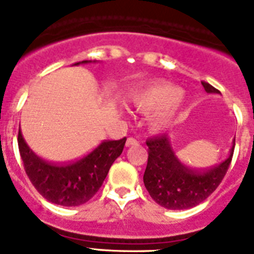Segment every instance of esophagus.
<instances>
[{"mask_svg":"<svg viewBox=\"0 0 254 254\" xmlns=\"http://www.w3.org/2000/svg\"><path fill=\"white\" fill-rule=\"evenodd\" d=\"M138 141L136 140V138L133 137H128L127 138V141H126V146L128 147V146H133V145H137Z\"/></svg>","mask_w":254,"mask_h":254,"instance_id":"esophagus-1","label":"esophagus"}]
</instances>
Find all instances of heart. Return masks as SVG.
<instances>
[{
    "label": "heart",
    "instance_id": "obj_1",
    "mask_svg": "<svg viewBox=\"0 0 254 254\" xmlns=\"http://www.w3.org/2000/svg\"><path fill=\"white\" fill-rule=\"evenodd\" d=\"M183 89L170 82H159L134 91L128 98L136 111L151 116V126L165 128L174 121L183 96Z\"/></svg>",
    "mask_w": 254,
    "mask_h": 254
}]
</instances>
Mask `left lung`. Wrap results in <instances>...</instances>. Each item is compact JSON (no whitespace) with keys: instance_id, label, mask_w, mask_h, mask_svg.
I'll use <instances>...</instances> for the list:
<instances>
[{"instance_id":"obj_1","label":"left lung","mask_w":254,"mask_h":254,"mask_svg":"<svg viewBox=\"0 0 254 254\" xmlns=\"http://www.w3.org/2000/svg\"><path fill=\"white\" fill-rule=\"evenodd\" d=\"M206 93L220 94L202 81ZM149 158L143 183L155 202L168 210H186L205 201L221 183L232 163L235 138L228 159L210 169H193L178 159L167 134L146 141Z\"/></svg>"}]
</instances>
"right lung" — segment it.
Here are the masks:
<instances>
[{
  "mask_svg": "<svg viewBox=\"0 0 254 254\" xmlns=\"http://www.w3.org/2000/svg\"><path fill=\"white\" fill-rule=\"evenodd\" d=\"M89 62L91 61L78 64ZM17 142L26 176L38 192L49 202L69 207L87 202L99 190L112 164L122 154L126 137L103 141L86 156L64 165L49 163L38 156L28 146L20 131Z\"/></svg>",
  "mask_w": 254,
  "mask_h": 254,
  "instance_id": "1",
  "label": "right lung"
}]
</instances>
